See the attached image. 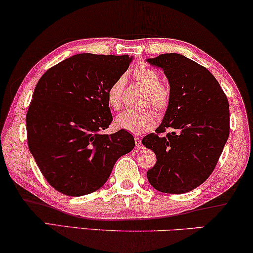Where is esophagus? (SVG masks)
<instances>
[{"mask_svg": "<svg viewBox=\"0 0 253 253\" xmlns=\"http://www.w3.org/2000/svg\"><path fill=\"white\" fill-rule=\"evenodd\" d=\"M135 144H136V148L137 149H143V143H142L141 138L138 137V136L135 137Z\"/></svg>", "mask_w": 253, "mask_h": 253, "instance_id": "obj_1", "label": "esophagus"}]
</instances>
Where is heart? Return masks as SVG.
<instances>
[{
  "label": "heart",
  "mask_w": 253,
  "mask_h": 253,
  "mask_svg": "<svg viewBox=\"0 0 253 253\" xmlns=\"http://www.w3.org/2000/svg\"><path fill=\"white\" fill-rule=\"evenodd\" d=\"M134 80L141 86L147 88V95L144 97V104L151 105L157 112H164L169 105V91L162 84V78L158 72L152 67L138 65L131 71ZM125 88V79L123 77L117 78L110 84L106 91V102L112 110L122 109L123 92ZM157 122V116L150 108L141 110H130L125 111L117 117V126L133 134H142L154 128Z\"/></svg>",
  "instance_id": "heart-1"
}]
</instances>
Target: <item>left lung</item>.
Returning <instances> with one entry per match:
<instances>
[{
  "instance_id": "obj_1",
  "label": "left lung",
  "mask_w": 253,
  "mask_h": 253,
  "mask_svg": "<svg viewBox=\"0 0 253 253\" xmlns=\"http://www.w3.org/2000/svg\"><path fill=\"white\" fill-rule=\"evenodd\" d=\"M169 79V105L142 143L157 156L149 182L166 194H184L211 175L229 136V103L214 76L180 54L148 59Z\"/></svg>"
}]
</instances>
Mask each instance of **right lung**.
<instances>
[{
    "label": "right lung",
    "instance_id": "right-lung-1",
    "mask_svg": "<svg viewBox=\"0 0 253 253\" xmlns=\"http://www.w3.org/2000/svg\"><path fill=\"white\" fill-rule=\"evenodd\" d=\"M128 55L79 54L40 78L26 113L27 144L48 183L66 196L99 189L135 147L125 129L101 134L112 115L106 91L126 72Z\"/></svg>",
    "mask_w": 253,
    "mask_h": 253
}]
</instances>
